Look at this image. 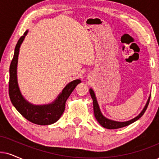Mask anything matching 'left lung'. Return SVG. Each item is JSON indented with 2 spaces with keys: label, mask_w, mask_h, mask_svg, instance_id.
Instances as JSON below:
<instances>
[{
  "label": "left lung",
  "mask_w": 159,
  "mask_h": 159,
  "mask_svg": "<svg viewBox=\"0 0 159 159\" xmlns=\"http://www.w3.org/2000/svg\"><path fill=\"white\" fill-rule=\"evenodd\" d=\"M89 93H90V95H91V97H92V99L93 100V109H94V116H95L97 121L99 122V123L101 125L103 128H107V129H117V128L125 127V126L128 125L133 123V122L136 121V120H138L142 115H143L144 112H145L147 108H148V104H149L150 99V96L149 98H148V102H147L145 106H144V108H143V110H142V111H141V113L139 114L137 116H136L135 118L129 120V121L117 122V121H114V120L108 119V118L105 117V116L102 114L101 111H100V110L99 105H98V103L97 99H96L95 94H94V91L92 89H89Z\"/></svg>",
  "instance_id": "left-lung-1"
}]
</instances>
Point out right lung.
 <instances>
[{
    "label": "right lung",
    "instance_id": "right-lung-1",
    "mask_svg": "<svg viewBox=\"0 0 159 159\" xmlns=\"http://www.w3.org/2000/svg\"><path fill=\"white\" fill-rule=\"evenodd\" d=\"M26 31L18 40L15 49V53L9 67V94L11 103L16 109L26 120L32 123L40 125L53 124L59 120L65 108V103L70 94L75 86L81 83V80L76 79L71 81L64 88L61 93L53 103L45 105H34L28 102L22 95L19 89L17 78V66L20 48L27 35Z\"/></svg>",
    "mask_w": 159,
    "mask_h": 159
}]
</instances>
